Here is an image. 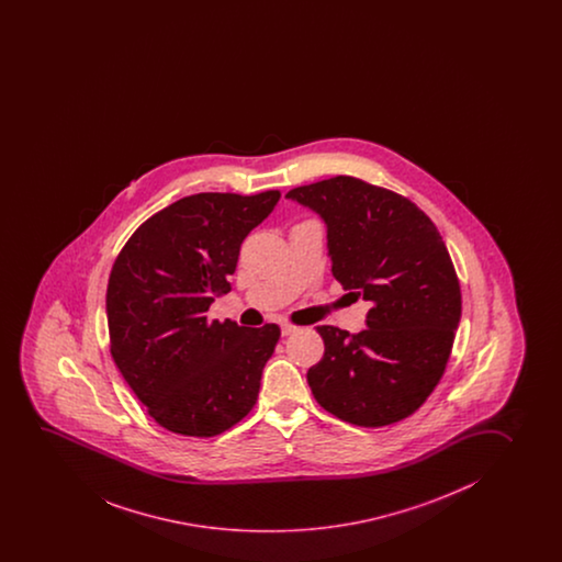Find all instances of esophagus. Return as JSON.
Segmentation results:
<instances>
[{"label":"esophagus","instance_id":"1","mask_svg":"<svg viewBox=\"0 0 562 562\" xmlns=\"http://www.w3.org/2000/svg\"><path fill=\"white\" fill-rule=\"evenodd\" d=\"M280 330H282V336H290V334H293L295 330H297V326L288 325V323H284V325L280 326Z\"/></svg>","mask_w":562,"mask_h":562}]
</instances>
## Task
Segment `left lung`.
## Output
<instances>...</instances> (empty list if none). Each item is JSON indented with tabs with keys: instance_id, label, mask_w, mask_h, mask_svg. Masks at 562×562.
Returning <instances> with one entry per match:
<instances>
[{
	"instance_id": "8db88e82",
	"label": "left lung",
	"mask_w": 562,
	"mask_h": 562,
	"mask_svg": "<svg viewBox=\"0 0 562 562\" xmlns=\"http://www.w3.org/2000/svg\"><path fill=\"white\" fill-rule=\"evenodd\" d=\"M326 226L333 277L371 303L366 330L317 326L325 356L307 371L326 412L359 427L414 414L445 373L462 295L447 245L412 201L350 176L288 191Z\"/></svg>"
}]
</instances>
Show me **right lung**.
Returning <instances> with one entry per match:
<instances>
[{"label":"right lung","instance_id":"right-lung-1","mask_svg":"<svg viewBox=\"0 0 562 562\" xmlns=\"http://www.w3.org/2000/svg\"><path fill=\"white\" fill-rule=\"evenodd\" d=\"M280 193H199L148 218L108 280L112 358L148 414L186 437H214L257 402L277 325L206 321L232 290L239 247Z\"/></svg>","mask_w":562,"mask_h":562}]
</instances>
